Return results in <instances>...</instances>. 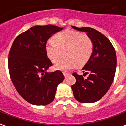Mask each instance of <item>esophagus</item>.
<instances>
[{
    "instance_id": "esophagus-1",
    "label": "esophagus",
    "mask_w": 126,
    "mask_h": 126,
    "mask_svg": "<svg viewBox=\"0 0 126 126\" xmlns=\"http://www.w3.org/2000/svg\"><path fill=\"white\" fill-rule=\"evenodd\" d=\"M63 75H64V76L65 77V78L67 76H68L69 75V73H66V72H63Z\"/></svg>"
}]
</instances>
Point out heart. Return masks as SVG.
Here are the masks:
<instances>
[{
	"label": "heart",
	"instance_id": "1",
	"mask_svg": "<svg viewBox=\"0 0 126 126\" xmlns=\"http://www.w3.org/2000/svg\"><path fill=\"white\" fill-rule=\"evenodd\" d=\"M46 53L52 63H57L63 57H66L55 65V69L67 71L83 67L90 59L93 51L91 39L78 31L67 30L55 34L53 40L47 44Z\"/></svg>",
	"mask_w": 126,
	"mask_h": 126
}]
</instances>
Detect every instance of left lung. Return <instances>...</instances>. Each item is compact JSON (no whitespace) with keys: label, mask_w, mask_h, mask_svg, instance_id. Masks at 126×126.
Here are the masks:
<instances>
[{"label":"left lung","mask_w":126,"mask_h":126,"mask_svg":"<svg viewBox=\"0 0 126 126\" xmlns=\"http://www.w3.org/2000/svg\"><path fill=\"white\" fill-rule=\"evenodd\" d=\"M72 28L84 32L93 42V51L90 59L82 68L87 79L74 73L76 84L71 86L74 98L82 103H93L105 94L113 82L117 57L113 46L109 39L97 30L89 27Z\"/></svg>","instance_id":"obj_1"}]
</instances>
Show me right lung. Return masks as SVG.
Wrapping results in <instances>:
<instances>
[{
	"mask_svg": "<svg viewBox=\"0 0 126 126\" xmlns=\"http://www.w3.org/2000/svg\"><path fill=\"white\" fill-rule=\"evenodd\" d=\"M63 28L35 26L13 41L8 59L10 77L19 94L34 105L53 101L57 86L65 77L60 71L47 72L52 62L46 53L47 41Z\"/></svg>",
	"mask_w": 126,
	"mask_h": 126,
	"instance_id": "obj_1",
	"label": "right lung"
}]
</instances>
